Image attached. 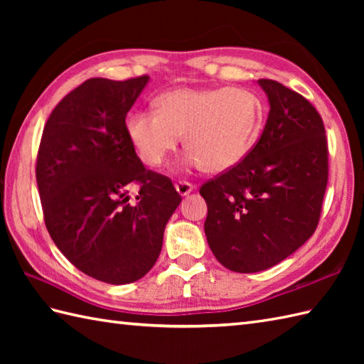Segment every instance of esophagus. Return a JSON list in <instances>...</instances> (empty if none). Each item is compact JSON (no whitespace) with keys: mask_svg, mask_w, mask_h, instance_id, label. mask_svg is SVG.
<instances>
[{"mask_svg":"<svg viewBox=\"0 0 364 364\" xmlns=\"http://www.w3.org/2000/svg\"><path fill=\"white\" fill-rule=\"evenodd\" d=\"M175 189H176V192H178V194H180L181 197H186V196L191 194L192 191L196 189V186H194V184L188 183V181H180V183L175 184Z\"/></svg>","mask_w":364,"mask_h":364,"instance_id":"esophagus-1","label":"esophagus"}]
</instances>
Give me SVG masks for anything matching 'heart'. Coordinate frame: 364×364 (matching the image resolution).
<instances>
[{"label": "heart", "mask_w": 364, "mask_h": 364, "mask_svg": "<svg viewBox=\"0 0 364 364\" xmlns=\"http://www.w3.org/2000/svg\"><path fill=\"white\" fill-rule=\"evenodd\" d=\"M154 105L156 111L134 112L127 122L139 158L153 168L164 164L184 136V167L228 172L252 153L266 117L259 95L241 87H178Z\"/></svg>", "instance_id": "b5f03b06"}]
</instances>
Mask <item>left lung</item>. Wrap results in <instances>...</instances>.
<instances>
[{
	"instance_id": "obj_1",
	"label": "left lung",
	"mask_w": 364,
	"mask_h": 364,
	"mask_svg": "<svg viewBox=\"0 0 364 364\" xmlns=\"http://www.w3.org/2000/svg\"><path fill=\"white\" fill-rule=\"evenodd\" d=\"M258 84L270 107L258 144L237 167L200 189L208 245L222 266L239 274L272 267L311 237L328 180L319 112L280 82Z\"/></svg>"
}]
</instances>
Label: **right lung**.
I'll return each instance as SVG.
<instances>
[{"label":"right lung","mask_w":364,"mask_h":364,"mask_svg":"<svg viewBox=\"0 0 364 364\" xmlns=\"http://www.w3.org/2000/svg\"><path fill=\"white\" fill-rule=\"evenodd\" d=\"M149 76L92 78L60 100L43 128L36 178L45 225L81 272L111 284L142 278L156 262L181 197L145 170L125 119ZM141 183L129 203L131 182Z\"/></svg>","instance_id":"right-lung-1"}]
</instances>
